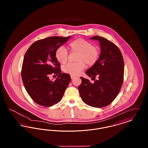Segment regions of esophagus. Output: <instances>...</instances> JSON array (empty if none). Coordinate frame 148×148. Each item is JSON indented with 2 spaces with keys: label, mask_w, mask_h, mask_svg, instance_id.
Masks as SVG:
<instances>
[{
  "label": "esophagus",
  "mask_w": 148,
  "mask_h": 148,
  "mask_svg": "<svg viewBox=\"0 0 148 148\" xmlns=\"http://www.w3.org/2000/svg\"><path fill=\"white\" fill-rule=\"evenodd\" d=\"M71 79H73V78H74V77H75V76H74V75H71Z\"/></svg>",
  "instance_id": "obj_1"
}]
</instances>
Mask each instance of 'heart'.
I'll return each instance as SVG.
<instances>
[{
  "mask_svg": "<svg viewBox=\"0 0 148 148\" xmlns=\"http://www.w3.org/2000/svg\"><path fill=\"white\" fill-rule=\"evenodd\" d=\"M71 52L77 53L76 61L74 63H69L63 67L64 73L71 75H77L84 69L85 63L89 66L94 65L98 60L100 51L98 47L82 38H77L68 44ZM56 60L62 64L67 62L68 51L64 47L58 48L55 53Z\"/></svg>",
  "mask_w": 148,
  "mask_h": 148,
  "instance_id": "obj_1",
  "label": "heart"
}]
</instances>
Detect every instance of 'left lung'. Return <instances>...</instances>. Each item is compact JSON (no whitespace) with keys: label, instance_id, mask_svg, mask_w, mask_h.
Wrapping results in <instances>:
<instances>
[{"label":"left lung","instance_id":"left-lung-1","mask_svg":"<svg viewBox=\"0 0 148 148\" xmlns=\"http://www.w3.org/2000/svg\"><path fill=\"white\" fill-rule=\"evenodd\" d=\"M101 53L97 62L86 71L94 83L83 77L78 89L82 100L88 106L103 108L111 104L119 92L124 80V63L119 48L106 38L95 36ZM99 77L96 80V77Z\"/></svg>","mask_w":148,"mask_h":148}]
</instances>
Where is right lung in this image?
<instances>
[{"mask_svg": "<svg viewBox=\"0 0 148 148\" xmlns=\"http://www.w3.org/2000/svg\"><path fill=\"white\" fill-rule=\"evenodd\" d=\"M71 38L50 36L33 42L27 50L21 68V78L29 96L36 104L51 106L59 102L71 80L68 74L61 73L56 60V49ZM58 76L54 81L50 75Z\"/></svg>", "mask_w": 148, "mask_h": 148, "instance_id": "add662e5", "label": "right lung"}]
</instances>
